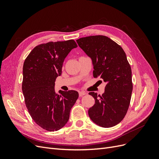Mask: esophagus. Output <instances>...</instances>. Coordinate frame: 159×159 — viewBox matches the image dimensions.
Instances as JSON below:
<instances>
[{
    "mask_svg": "<svg viewBox=\"0 0 159 159\" xmlns=\"http://www.w3.org/2000/svg\"><path fill=\"white\" fill-rule=\"evenodd\" d=\"M85 94H86L85 91H79V95L80 96V97H81V96H83V95H84Z\"/></svg>",
    "mask_w": 159,
    "mask_h": 159,
    "instance_id": "1",
    "label": "esophagus"
}]
</instances>
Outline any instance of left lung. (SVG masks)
<instances>
[{
	"label": "left lung",
	"instance_id": "obj_1",
	"mask_svg": "<svg viewBox=\"0 0 159 159\" xmlns=\"http://www.w3.org/2000/svg\"><path fill=\"white\" fill-rule=\"evenodd\" d=\"M76 42L92 60L94 78L99 77L106 83L102 95L89 93L95 99L94 105L88 110L89 116L102 127L116 125L125 116L133 91L131 68L125 52L103 35L81 38Z\"/></svg>",
	"mask_w": 159,
	"mask_h": 159
}]
</instances>
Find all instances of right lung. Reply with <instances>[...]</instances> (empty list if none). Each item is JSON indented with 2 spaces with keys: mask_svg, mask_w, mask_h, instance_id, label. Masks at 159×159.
<instances>
[{
  "mask_svg": "<svg viewBox=\"0 0 159 159\" xmlns=\"http://www.w3.org/2000/svg\"><path fill=\"white\" fill-rule=\"evenodd\" d=\"M76 47L74 40L42 44L24 62L22 89L26 106L35 123L46 131H57L65 125L79 97L74 90L61 91L58 95L54 89L64 59Z\"/></svg>",
  "mask_w": 159,
  "mask_h": 159,
  "instance_id": "1",
  "label": "right lung"
}]
</instances>
